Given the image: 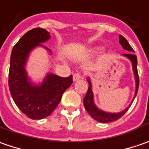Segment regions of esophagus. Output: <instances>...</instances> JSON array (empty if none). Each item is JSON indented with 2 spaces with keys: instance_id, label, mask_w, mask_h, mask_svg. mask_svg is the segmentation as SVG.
<instances>
[{
  "instance_id": "obj_1",
  "label": "esophagus",
  "mask_w": 149,
  "mask_h": 149,
  "mask_svg": "<svg viewBox=\"0 0 149 149\" xmlns=\"http://www.w3.org/2000/svg\"><path fill=\"white\" fill-rule=\"evenodd\" d=\"M81 79V74L79 73H75L74 75H73V79L74 81H76V80H79Z\"/></svg>"
}]
</instances>
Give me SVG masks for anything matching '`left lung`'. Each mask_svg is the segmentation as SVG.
Here are the masks:
<instances>
[{"label":"left lung","instance_id":"1","mask_svg":"<svg viewBox=\"0 0 149 149\" xmlns=\"http://www.w3.org/2000/svg\"><path fill=\"white\" fill-rule=\"evenodd\" d=\"M119 43L122 45L123 49L130 51L128 54H123L125 57L129 58V60H131L132 64H133V70H134V73L135 80H136V90H135V95L134 98L137 95L138 90H139V73H138V69H137V56L135 55L134 53V49L131 47V45H129V42L127 41V40L123 37V36H119ZM88 83H89V86L87 90V93L84 98V105L86 109V111L88 112L89 115L93 118L95 120L100 122V123H110V122H113L116 121L118 118L123 116V114L128 111L129 108L125 109L123 111L120 112V113H107V112H104L102 110H100L95 105L94 103V98H93V92H92V89H91V82L88 79Z\"/></svg>","mask_w":149,"mask_h":149}]
</instances>
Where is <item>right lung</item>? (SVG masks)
I'll return each instance as SVG.
<instances>
[{"instance_id": "obj_1", "label": "right lung", "mask_w": 149, "mask_h": 149, "mask_svg": "<svg viewBox=\"0 0 149 149\" xmlns=\"http://www.w3.org/2000/svg\"><path fill=\"white\" fill-rule=\"evenodd\" d=\"M50 36L42 28H34L20 38L11 51L9 70V89L15 104L31 119L46 118L60 104L64 92L73 83V76L60 77L49 74L39 86L28 81L25 65L30 52L42 45ZM47 49V48H46Z\"/></svg>"}]
</instances>
